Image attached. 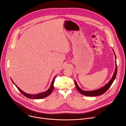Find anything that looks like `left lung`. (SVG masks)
Wrapping results in <instances>:
<instances>
[{
	"mask_svg": "<svg viewBox=\"0 0 126 126\" xmlns=\"http://www.w3.org/2000/svg\"><path fill=\"white\" fill-rule=\"evenodd\" d=\"M115 58H116V56H115ZM115 63L116 64V61L115 60ZM117 69H118V67L116 66V68H115V71L114 72V75H113V77L112 78V79H111V80L109 81L107 84L103 87L102 88H100L98 90H94V91H83L81 89H80L79 87L78 86L77 82L75 81V86H76V88L77 89V90H78V91L80 93L83 95L85 96H90V97H93V96H99L101 95L104 93H105V92H106L108 89L110 88V87L111 86V85L112 84V83L113 82V81L114 80L115 78H116V75L117 74Z\"/></svg>",
	"mask_w": 126,
	"mask_h": 126,
	"instance_id": "left-lung-1",
	"label": "left lung"
}]
</instances>
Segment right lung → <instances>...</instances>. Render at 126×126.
<instances>
[{"mask_svg": "<svg viewBox=\"0 0 126 126\" xmlns=\"http://www.w3.org/2000/svg\"><path fill=\"white\" fill-rule=\"evenodd\" d=\"M56 78V77L54 78L50 88L48 89V90L47 91L45 92H44V93H40V94H36V95H31V94H28L27 93H24V92H23L22 90H21L17 86H16L15 83H14V82L13 81V82L15 85L16 87L17 88V89H18V90L21 92V93H22L24 96H25V97H26L27 98H30V99H42V98H44L48 96H49L50 94H51V93L52 92L53 89H54V81H55V79Z\"/></svg>", "mask_w": 126, "mask_h": 126, "instance_id": "1", "label": "right lung"}]
</instances>
